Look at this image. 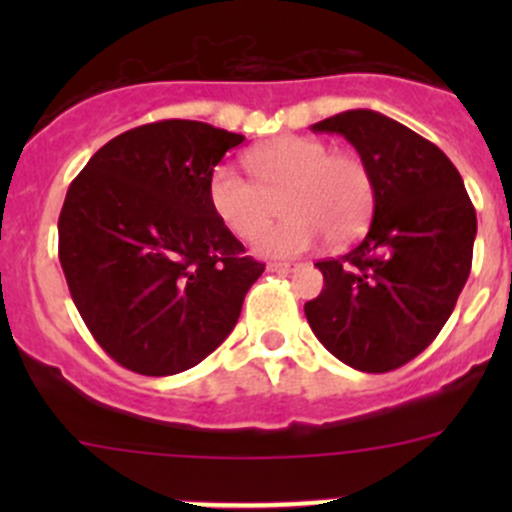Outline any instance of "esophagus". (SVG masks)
Returning a JSON list of instances; mask_svg holds the SVG:
<instances>
[{
	"label": "esophagus",
	"instance_id": "1",
	"mask_svg": "<svg viewBox=\"0 0 512 512\" xmlns=\"http://www.w3.org/2000/svg\"><path fill=\"white\" fill-rule=\"evenodd\" d=\"M267 267H270L272 272H294L299 265H297V262H270Z\"/></svg>",
	"mask_w": 512,
	"mask_h": 512
}]
</instances>
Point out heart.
<instances>
[{
    "label": "heart",
    "mask_w": 512,
    "mask_h": 512,
    "mask_svg": "<svg viewBox=\"0 0 512 512\" xmlns=\"http://www.w3.org/2000/svg\"><path fill=\"white\" fill-rule=\"evenodd\" d=\"M255 180L235 165L220 163L208 175V200L232 235L250 240L275 215L280 200L285 223L255 240L265 255H302L322 235L349 245L369 225L376 205V180L366 160L352 151H332L319 138L280 136L252 148Z\"/></svg>",
    "instance_id": "obj_1"
}]
</instances>
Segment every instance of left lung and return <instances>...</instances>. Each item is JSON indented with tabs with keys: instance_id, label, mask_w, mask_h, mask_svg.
Returning <instances> with one entry per match:
<instances>
[{
	"instance_id": "obj_1",
	"label": "left lung",
	"mask_w": 512,
	"mask_h": 512,
	"mask_svg": "<svg viewBox=\"0 0 512 512\" xmlns=\"http://www.w3.org/2000/svg\"><path fill=\"white\" fill-rule=\"evenodd\" d=\"M359 151L376 180L369 232L322 260L324 289L304 304L319 342L366 374L409 364L451 317L471 275L476 208L446 153L389 116L356 108L314 123Z\"/></svg>"
}]
</instances>
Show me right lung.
Returning a JSON list of instances; mask_svg holds the SVG:
<instances>
[{
	"label": "right lung",
	"instance_id": "1",
	"mask_svg": "<svg viewBox=\"0 0 512 512\" xmlns=\"http://www.w3.org/2000/svg\"><path fill=\"white\" fill-rule=\"evenodd\" d=\"M240 133L146 123L98 148L69 185L59 260L98 347L123 369L170 376L200 364L237 324L265 265L208 200V175Z\"/></svg>",
	"mask_w": 512,
	"mask_h": 512
}]
</instances>
